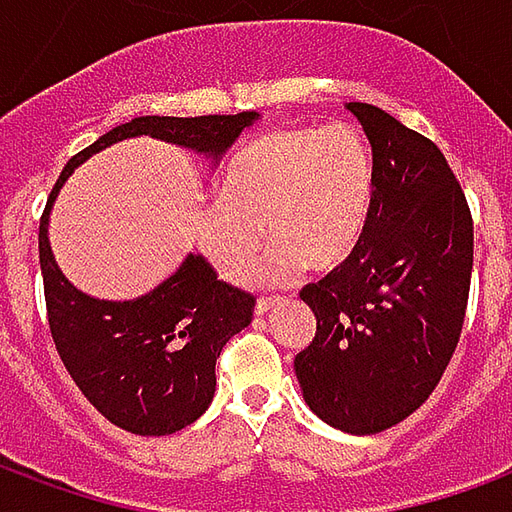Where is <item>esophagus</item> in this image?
Here are the masks:
<instances>
[{
  "label": "esophagus",
  "instance_id": "34e87169",
  "mask_svg": "<svg viewBox=\"0 0 512 512\" xmlns=\"http://www.w3.org/2000/svg\"><path fill=\"white\" fill-rule=\"evenodd\" d=\"M279 304V299H257L255 304V315H266V312H271L274 307Z\"/></svg>",
  "mask_w": 512,
  "mask_h": 512
}]
</instances>
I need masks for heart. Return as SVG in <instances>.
<instances>
[{
	"label": "heart",
	"instance_id": "obj_1",
	"mask_svg": "<svg viewBox=\"0 0 512 512\" xmlns=\"http://www.w3.org/2000/svg\"><path fill=\"white\" fill-rule=\"evenodd\" d=\"M376 202V161L356 128H277L257 136L224 172L219 200L197 224V244L227 282H244L269 230L277 255L263 282H285L301 266L332 271L365 238Z\"/></svg>",
	"mask_w": 512,
	"mask_h": 512
}]
</instances>
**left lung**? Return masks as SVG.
<instances>
[{"label": "left lung", "mask_w": 512, "mask_h": 512, "mask_svg": "<svg viewBox=\"0 0 512 512\" xmlns=\"http://www.w3.org/2000/svg\"><path fill=\"white\" fill-rule=\"evenodd\" d=\"M345 109L373 147L376 202L354 255L301 290L318 329L293 370L323 422L370 436L414 414L450 365L474 227L461 183L428 136L378 106Z\"/></svg>", "instance_id": "left-lung-1"}]
</instances>
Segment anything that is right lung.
<instances>
[{
	"label": "right lung",
	"mask_w": 512,
	"mask_h": 512,
	"mask_svg": "<svg viewBox=\"0 0 512 512\" xmlns=\"http://www.w3.org/2000/svg\"><path fill=\"white\" fill-rule=\"evenodd\" d=\"M257 117V112L134 117L76 153L46 202L38 249L57 354L82 395L128 433L167 436L205 414L216 392V359L227 340L252 323L255 299L222 282L211 263L194 252L139 299H93L73 288L51 255V205L73 169L115 142L153 136L219 164Z\"/></svg>",
	"instance_id": "1"
}]
</instances>
